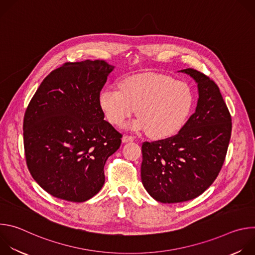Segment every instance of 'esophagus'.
Masks as SVG:
<instances>
[{
	"mask_svg": "<svg viewBox=\"0 0 255 255\" xmlns=\"http://www.w3.org/2000/svg\"><path fill=\"white\" fill-rule=\"evenodd\" d=\"M133 140H134V137H132V136H130V135H124L123 138H122V141H123L124 143H126V142H131V141H133Z\"/></svg>",
	"mask_w": 255,
	"mask_h": 255,
	"instance_id": "obj_1",
	"label": "esophagus"
}]
</instances>
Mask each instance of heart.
Returning <instances> with one entry per match:
<instances>
[{
    "label": "heart",
    "mask_w": 255,
    "mask_h": 255,
    "mask_svg": "<svg viewBox=\"0 0 255 255\" xmlns=\"http://www.w3.org/2000/svg\"><path fill=\"white\" fill-rule=\"evenodd\" d=\"M100 107L112 124L121 126L137 113L134 129H147L150 136L164 138L176 133L186 123L193 107L190 87L160 74H141L124 79L119 90L104 89Z\"/></svg>",
    "instance_id": "obj_1"
}]
</instances>
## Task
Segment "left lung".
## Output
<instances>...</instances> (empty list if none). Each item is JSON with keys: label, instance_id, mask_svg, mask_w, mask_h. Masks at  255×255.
<instances>
[{"label": "left lung", "instance_id": "obj_1", "mask_svg": "<svg viewBox=\"0 0 255 255\" xmlns=\"http://www.w3.org/2000/svg\"><path fill=\"white\" fill-rule=\"evenodd\" d=\"M179 71L198 84L195 113L174 136L142 144V184L164 204L193 200L214 183L232 130L231 115L218 86L196 69Z\"/></svg>", "mask_w": 255, "mask_h": 255}]
</instances>
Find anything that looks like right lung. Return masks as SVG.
<instances>
[{
    "mask_svg": "<svg viewBox=\"0 0 255 255\" xmlns=\"http://www.w3.org/2000/svg\"><path fill=\"white\" fill-rule=\"evenodd\" d=\"M113 69L105 60L66 62L43 80L26 109V163L36 183L55 198L81 203L104 186L105 163L122 138L104 120L99 104Z\"/></svg>",
    "mask_w": 255,
    "mask_h": 255,
    "instance_id": "right-lung-1",
    "label": "right lung"
}]
</instances>
